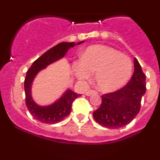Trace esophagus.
Returning <instances> with one entry per match:
<instances>
[{
  "mask_svg": "<svg viewBox=\"0 0 160 160\" xmlns=\"http://www.w3.org/2000/svg\"><path fill=\"white\" fill-rule=\"evenodd\" d=\"M94 94H97V92L95 90H89L86 92V95L87 96H90L92 95H94Z\"/></svg>",
  "mask_w": 160,
  "mask_h": 160,
  "instance_id": "34e87169",
  "label": "esophagus"
}]
</instances>
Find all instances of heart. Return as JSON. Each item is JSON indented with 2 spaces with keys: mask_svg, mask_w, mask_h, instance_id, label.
Listing matches in <instances>:
<instances>
[{
  "mask_svg": "<svg viewBox=\"0 0 160 160\" xmlns=\"http://www.w3.org/2000/svg\"><path fill=\"white\" fill-rule=\"evenodd\" d=\"M75 74L80 80H88L95 72L99 90L110 92L127 82L132 71V63L126 55L103 45L88 47L82 58L74 65Z\"/></svg>",
  "mask_w": 160,
  "mask_h": 160,
  "instance_id": "obj_1",
  "label": "heart"
}]
</instances>
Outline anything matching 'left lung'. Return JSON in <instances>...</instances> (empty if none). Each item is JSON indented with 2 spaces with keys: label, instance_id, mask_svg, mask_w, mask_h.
<instances>
[{
  "label": "left lung",
  "instance_id": "8db88e82",
  "mask_svg": "<svg viewBox=\"0 0 160 160\" xmlns=\"http://www.w3.org/2000/svg\"><path fill=\"white\" fill-rule=\"evenodd\" d=\"M134 73L131 80L120 90L102 95V104L93 113L101 126L118 128L132 122L141 108L146 92V77L136 58H134Z\"/></svg>",
  "mask_w": 160,
  "mask_h": 160
}]
</instances>
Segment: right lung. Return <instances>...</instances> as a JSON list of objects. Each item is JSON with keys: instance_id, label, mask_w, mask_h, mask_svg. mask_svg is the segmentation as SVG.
I'll use <instances>...</instances> for the list:
<instances>
[{"instance_id": "add662e5", "label": "right lung", "mask_w": 160, "mask_h": 160, "mask_svg": "<svg viewBox=\"0 0 160 160\" xmlns=\"http://www.w3.org/2000/svg\"><path fill=\"white\" fill-rule=\"evenodd\" d=\"M83 42L84 40L79 42L77 44H75L74 42H62L58 43L43 53L36 61L33 62L30 68L28 70L24 83L25 104L28 111L37 120L46 124H54L61 122L71 113L73 102L80 96V94H77L68 89L54 103L47 106H40L36 104L32 98V86L34 79L41 70L63 58L70 48H72L75 45H79Z\"/></svg>"}]
</instances>
